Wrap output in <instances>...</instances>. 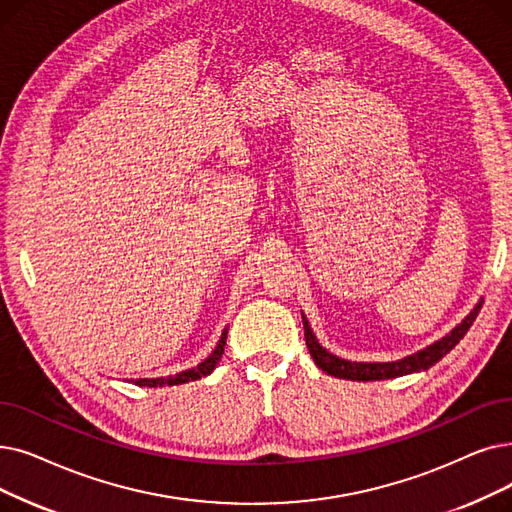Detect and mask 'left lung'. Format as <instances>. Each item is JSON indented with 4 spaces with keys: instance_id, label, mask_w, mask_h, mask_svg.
Here are the masks:
<instances>
[{
    "instance_id": "obj_1",
    "label": "left lung",
    "mask_w": 512,
    "mask_h": 512,
    "mask_svg": "<svg viewBox=\"0 0 512 512\" xmlns=\"http://www.w3.org/2000/svg\"><path fill=\"white\" fill-rule=\"evenodd\" d=\"M481 303H477V307L471 311L469 316L462 320V324H458L448 337H443L441 341L433 343L431 347L422 349L410 358H404L399 362H389V364H364V362H347L337 358V355L328 353L324 347H320V343L316 341L314 332H311L307 320L303 318V328H305V345L314 358L316 366L324 372H328L330 376H339V379H347V381H383V379H395V376H404L410 372H418V370H427L433 364H437L443 355L450 353L460 339L469 332V328L473 326L475 318L479 316Z\"/></svg>"
}]
</instances>
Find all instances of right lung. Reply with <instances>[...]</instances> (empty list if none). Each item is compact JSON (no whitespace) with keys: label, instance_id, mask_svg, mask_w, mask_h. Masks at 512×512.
Segmentation results:
<instances>
[{"label":"right lung","instance_id":"add662e5","mask_svg":"<svg viewBox=\"0 0 512 512\" xmlns=\"http://www.w3.org/2000/svg\"><path fill=\"white\" fill-rule=\"evenodd\" d=\"M226 337H228V330H224V335H221V341L217 343L215 351L209 355L205 362L198 364L196 368L184 370V372L175 374V376H167V379H138V381H133V383L140 385V387H163V385H182V383L203 379V376L213 372V368L221 360V353H224V347H226Z\"/></svg>","mask_w":512,"mask_h":512}]
</instances>
